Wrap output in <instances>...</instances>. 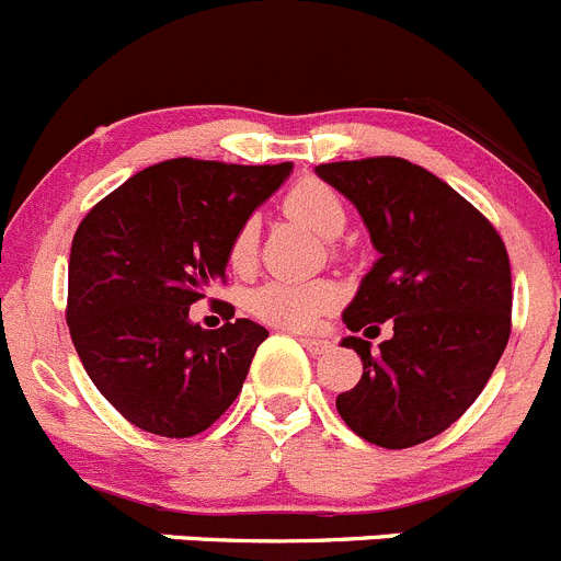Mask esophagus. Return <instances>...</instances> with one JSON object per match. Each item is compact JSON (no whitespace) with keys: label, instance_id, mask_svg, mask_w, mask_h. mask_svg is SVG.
Returning <instances> with one entry per match:
<instances>
[{"label":"esophagus","instance_id":"34e87169","mask_svg":"<svg viewBox=\"0 0 561 561\" xmlns=\"http://www.w3.org/2000/svg\"><path fill=\"white\" fill-rule=\"evenodd\" d=\"M301 345H305V348L312 354V357H318V354L329 352V340H323V337H301Z\"/></svg>","mask_w":561,"mask_h":561}]
</instances>
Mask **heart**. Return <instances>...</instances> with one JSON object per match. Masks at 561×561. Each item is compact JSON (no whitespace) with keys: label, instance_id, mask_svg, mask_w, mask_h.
<instances>
[{"label":"heart","instance_id":"heart-1","mask_svg":"<svg viewBox=\"0 0 561 561\" xmlns=\"http://www.w3.org/2000/svg\"><path fill=\"white\" fill-rule=\"evenodd\" d=\"M285 209L293 221L307 227L321 238H340L345 227V207L337 191L318 180L298 182L285 196ZM256 251V221L249 218L234 232L229 245V263L234 268L251 265ZM340 287L334 282H265L249 296V310L260 321L274 323L279 329H312L323 316L340 305Z\"/></svg>","mask_w":561,"mask_h":561}]
</instances>
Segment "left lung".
I'll return each mask as SVG.
<instances>
[{"label": "left lung", "instance_id": "1", "mask_svg": "<svg viewBox=\"0 0 561 561\" xmlns=\"http://www.w3.org/2000/svg\"><path fill=\"white\" fill-rule=\"evenodd\" d=\"M316 174L357 207L379 251L343 323L370 337L393 321L379 350L340 340L363 359V379L337 396L340 417L374 446L426 443L479 399L506 348L504 240L451 185L401 157L323 162Z\"/></svg>", "mask_w": 561, "mask_h": 561}]
</instances>
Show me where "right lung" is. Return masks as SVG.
Wrapping results in <instances>:
<instances>
[{
    "label": "right lung",
    "instance_id": "add662e5",
    "mask_svg": "<svg viewBox=\"0 0 561 561\" xmlns=\"http://www.w3.org/2000/svg\"><path fill=\"white\" fill-rule=\"evenodd\" d=\"M290 171L293 162H157L102 198L77 229L71 340L96 390L144 432L193 437L243 390L265 327L234 318L207 332L191 321V305L224 282L234 232Z\"/></svg>",
    "mask_w": 561,
    "mask_h": 561
}]
</instances>
